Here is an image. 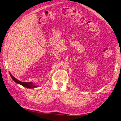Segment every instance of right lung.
<instances>
[{"instance_id": "right-lung-1", "label": "right lung", "mask_w": 121, "mask_h": 121, "mask_svg": "<svg viewBox=\"0 0 121 121\" xmlns=\"http://www.w3.org/2000/svg\"><path fill=\"white\" fill-rule=\"evenodd\" d=\"M9 74H10V75H11V77L12 78V79L14 80V81H15L16 83H17L18 84H20L22 85V86H24L25 87H27V88H34V87H37V86H34L33 83H32V82H21V81L18 80L17 79H16V78H15L14 76H13L11 73H9Z\"/></svg>"}]
</instances>
